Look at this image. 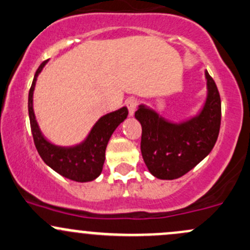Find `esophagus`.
<instances>
[{
	"label": "esophagus",
	"instance_id": "34e87169",
	"mask_svg": "<svg viewBox=\"0 0 250 250\" xmlns=\"http://www.w3.org/2000/svg\"><path fill=\"white\" fill-rule=\"evenodd\" d=\"M125 105L128 107V111H129V116H133L134 111L136 110V106H138V99L135 97H129V98L125 101Z\"/></svg>",
	"mask_w": 250,
	"mask_h": 250
}]
</instances>
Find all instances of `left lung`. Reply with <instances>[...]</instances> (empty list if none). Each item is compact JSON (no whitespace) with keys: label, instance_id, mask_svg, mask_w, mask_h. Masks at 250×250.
Segmentation results:
<instances>
[{"label":"left lung","instance_id":"left-lung-1","mask_svg":"<svg viewBox=\"0 0 250 250\" xmlns=\"http://www.w3.org/2000/svg\"><path fill=\"white\" fill-rule=\"evenodd\" d=\"M207 79V98L198 116L172 123L140 105L135 118L143 128L141 153L149 172L160 180H175L190 171L212 151L222 120V103L214 80Z\"/></svg>","mask_w":250,"mask_h":250}]
</instances>
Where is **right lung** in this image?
Instances as JSON below:
<instances>
[{
	"label": "right lung",
	"instance_id": "add662e5",
	"mask_svg": "<svg viewBox=\"0 0 250 250\" xmlns=\"http://www.w3.org/2000/svg\"><path fill=\"white\" fill-rule=\"evenodd\" d=\"M48 61H44L37 69L32 86L28 92V116L33 141L39 156L52 170L77 182H88L101 175L105 160V149L110 136L121 122L127 118L128 109L121 107L114 112L101 117L93 125L91 133L80 145L61 147L49 143L42 134L33 111V91L37 77Z\"/></svg>",
	"mask_w": 250,
	"mask_h": 250
}]
</instances>
